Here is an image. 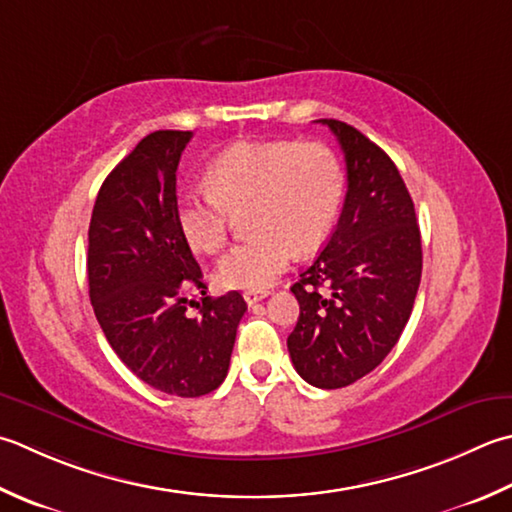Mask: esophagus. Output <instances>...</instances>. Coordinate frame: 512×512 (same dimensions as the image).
<instances>
[{
  "instance_id": "1",
  "label": "esophagus",
  "mask_w": 512,
  "mask_h": 512,
  "mask_svg": "<svg viewBox=\"0 0 512 512\" xmlns=\"http://www.w3.org/2000/svg\"><path fill=\"white\" fill-rule=\"evenodd\" d=\"M266 295H268L266 290H246L244 299H246L248 306H253V304H257V302H262V299H264Z\"/></svg>"
}]
</instances>
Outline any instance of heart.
<instances>
[{"mask_svg":"<svg viewBox=\"0 0 512 512\" xmlns=\"http://www.w3.org/2000/svg\"><path fill=\"white\" fill-rule=\"evenodd\" d=\"M206 182L179 195L177 224L199 253H217L235 213L246 210L250 235L215 268V282L228 290H264L284 273L293 248L308 253L322 244L346 190L333 148L286 139L228 146L208 164Z\"/></svg>","mask_w":512,"mask_h":512,"instance_id":"obj_1","label":"heart"}]
</instances>
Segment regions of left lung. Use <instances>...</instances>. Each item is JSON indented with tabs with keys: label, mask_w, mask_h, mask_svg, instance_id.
I'll use <instances>...</instances> for the list:
<instances>
[{
	"label": "left lung",
	"mask_w": 512,
	"mask_h": 512,
	"mask_svg": "<svg viewBox=\"0 0 512 512\" xmlns=\"http://www.w3.org/2000/svg\"><path fill=\"white\" fill-rule=\"evenodd\" d=\"M317 122L344 150L348 190L333 235L290 286L299 319L288 353L299 377L333 390L375 370L399 342L422 279V235L393 159L353 126Z\"/></svg>",
	"instance_id": "left-lung-1"
}]
</instances>
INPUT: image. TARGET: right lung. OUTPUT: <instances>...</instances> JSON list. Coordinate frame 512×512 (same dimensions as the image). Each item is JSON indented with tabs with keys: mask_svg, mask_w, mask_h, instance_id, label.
<instances>
[{
	"mask_svg": "<svg viewBox=\"0 0 512 512\" xmlns=\"http://www.w3.org/2000/svg\"><path fill=\"white\" fill-rule=\"evenodd\" d=\"M190 130H155L99 188L88 228V295L110 348L162 393L202 397L226 379L246 302L206 284L177 224V166ZM193 304V302H190Z\"/></svg>",
	"mask_w": 512,
	"mask_h": 512,
	"instance_id": "obj_1",
	"label": "right lung"
}]
</instances>
